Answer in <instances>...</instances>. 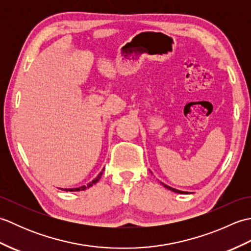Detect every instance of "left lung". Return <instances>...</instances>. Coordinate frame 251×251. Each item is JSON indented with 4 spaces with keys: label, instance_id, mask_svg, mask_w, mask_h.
I'll return each instance as SVG.
<instances>
[{
    "label": "left lung",
    "instance_id": "obj_1",
    "mask_svg": "<svg viewBox=\"0 0 251 251\" xmlns=\"http://www.w3.org/2000/svg\"><path fill=\"white\" fill-rule=\"evenodd\" d=\"M162 184H163V186L164 188H166L167 190H170V191H173V192H175V193H179V194H184V193H186V192H183V191H180V190H177V189H174V188H172V186H169V185H167V184H165V183H163V182H161Z\"/></svg>",
    "mask_w": 251,
    "mask_h": 251
}]
</instances>
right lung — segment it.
Here are the masks:
<instances>
[{"instance_id":"1","label":"right lung","mask_w":251,"mask_h":251,"mask_svg":"<svg viewBox=\"0 0 251 251\" xmlns=\"http://www.w3.org/2000/svg\"><path fill=\"white\" fill-rule=\"evenodd\" d=\"M104 170V168L102 169V172ZM102 172H100V174L97 176V177H96L93 181H90L89 183H87L86 185H82V186H79V188H74V189H66V191H70V192H77V191H84V190H86V189H88V188H90V186H93L94 184H96L99 181V179L101 178V176H102ZM62 190V189H61Z\"/></svg>"}]
</instances>
